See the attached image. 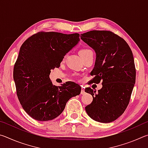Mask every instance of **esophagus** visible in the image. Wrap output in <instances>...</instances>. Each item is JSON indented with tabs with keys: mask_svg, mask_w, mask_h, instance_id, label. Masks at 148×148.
Instances as JSON below:
<instances>
[{
	"mask_svg": "<svg viewBox=\"0 0 148 148\" xmlns=\"http://www.w3.org/2000/svg\"><path fill=\"white\" fill-rule=\"evenodd\" d=\"M85 93H86V92H85V90L84 88H82V90H81V94L82 95H84Z\"/></svg>",
	"mask_w": 148,
	"mask_h": 148,
	"instance_id": "34e87169",
	"label": "esophagus"
}]
</instances>
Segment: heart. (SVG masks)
Instances as JSON below:
<instances>
[{
	"label": "heart",
	"instance_id": "b5f03b06",
	"mask_svg": "<svg viewBox=\"0 0 148 148\" xmlns=\"http://www.w3.org/2000/svg\"><path fill=\"white\" fill-rule=\"evenodd\" d=\"M90 53H92V51L90 49H82L79 51V55L81 57H83L84 56H86V55L89 54Z\"/></svg>",
	"mask_w": 148,
	"mask_h": 148
}]
</instances>
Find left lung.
I'll use <instances>...</instances> for the list:
<instances>
[{
  "mask_svg": "<svg viewBox=\"0 0 148 148\" xmlns=\"http://www.w3.org/2000/svg\"><path fill=\"white\" fill-rule=\"evenodd\" d=\"M81 39L95 50V76L90 82L102 87L98 93L90 87L85 91L92 95V101L85 108L95 121L110 123L123 114L129 103L136 80L134 57L124 39L108 31H91L82 34Z\"/></svg>",
  "mask_w": 148,
  "mask_h": 148,
  "instance_id": "left-lung-1",
  "label": "left lung"
}]
</instances>
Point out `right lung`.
I'll use <instances>...</instances> for the list:
<instances>
[{
	"label": "right lung",
	"mask_w": 148,
	"mask_h": 148,
	"mask_svg": "<svg viewBox=\"0 0 148 148\" xmlns=\"http://www.w3.org/2000/svg\"><path fill=\"white\" fill-rule=\"evenodd\" d=\"M79 34L39 32L20 47L14 67L17 96L22 107L40 121L52 120L63 111L66 102L80 94L81 87L69 82L56 86L49 74L59 68L64 56L79 41Z\"/></svg>",
	"instance_id": "add662e5"
}]
</instances>
